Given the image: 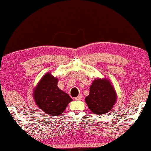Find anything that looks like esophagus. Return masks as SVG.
<instances>
[{
	"instance_id": "obj_1",
	"label": "esophagus",
	"mask_w": 151,
	"mask_h": 151,
	"mask_svg": "<svg viewBox=\"0 0 151 151\" xmlns=\"http://www.w3.org/2000/svg\"><path fill=\"white\" fill-rule=\"evenodd\" d=\"M82 95H79L78 96H77V97H75V100H81V99H82Z\"/></svg>"
}]
</instances>
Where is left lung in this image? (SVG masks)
Segmentation results:
<instances>
[{
    "mask_svg": "<svg viewBox=\"0 0 151 151\" xmlns=\"http://www.w3.org/2000/svg\"><path fill=\"white\" fill-rule=\"evenodd\" d=\"M116 99V93L110 82L106 78H98L93 82L89 95L85 98V101L89 110L99 115L110 111Z\"/></svg>",
    "mask_w": 151,
    "mask_h": 151,
    "instance_id": "1",
    "label": "left lung"
}]
</instances>
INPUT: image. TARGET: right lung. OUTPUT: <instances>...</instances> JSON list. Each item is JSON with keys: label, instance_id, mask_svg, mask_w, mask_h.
Listing matches in <instances>:
<instances>
[{"label": "right lung", "instance_id": "obj_1", "mask_svg": "<svg viewBox=\"0 0 151 151\" xmlns=\"http://www.w3.org/2000/svg\"><path fill=\"white\" fill-rule=\"evenodd\" d=\"M58 78L51 74L45 75L34 91L37 106L50 115H59L65 110L72 99L58 87Z\"/></svg>", "mask_w": 151, "mask_h": 151}]
</instances>
